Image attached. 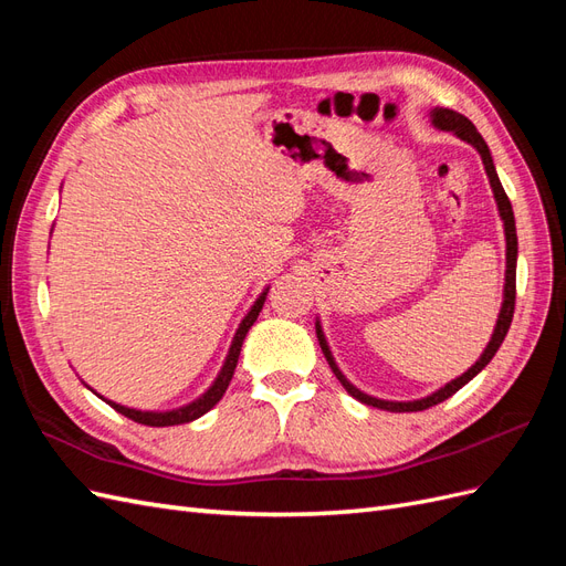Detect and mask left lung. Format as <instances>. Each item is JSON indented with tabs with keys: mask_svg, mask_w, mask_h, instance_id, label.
Segmentation results:
<instances>
[{
	"mask_svg": "<svg viewBox=\"0 0 566 566\" xmlns=\"http://www.w3.org/2000/svg\"><path fill=\"white\" fill-rule=\"evenodd\" d=\"M432 123L439 127V129H447V132H455L460 139H465L468 144H472L479 156H482L484 160V167H486V175H489V181H491V188H493V196H495V202H499V210H501V217L505 221V241H507V271H505V300H503V310H501V316H499V323H495V331H493V337L489 342V347L484 349L482 358L468 370L462 373L460 378L451 380L447 387H441L439 391H434L432 397L427 399H420V401H382V399H373L368 397V394L358 391L354 385L347 382L345 375L339 373V368L335 366L333 356L328 352V345H325V339L321 335V328L316 325V335H318V342H321V349L325 354V358H328V364L333 368V373L337 375V380L342 382V387H345L354 399H358L366 406H373V408H382V410H391V413H413V410H424L430 406H437L441 401H447L449 397H453V394L465 387L474 375L486 368V364L491 361V358L495 356V352H499V347L503 345V339L510 331V323H512V314H515V297H517V229H515V214H512V205H510V198L507 193L503 191V184L499 179V175H495V167H493V160H491V153H489V146L486 142L482 139V134L476 132V127L470 123V119L465 115H460L455 111H449V108H434L432 111Z\"/></svg>",
	"mask_w": 566,
	"mask_h": 566,
	"instance_id": "left-lung-1",
	"label": "left lung"
}]
</instances>
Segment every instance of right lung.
Wrapping results in <instances>:
<instances>
[{
	"mask_svg": "<svg viewBox=\"0 0 566 566\" xmlns=\"http://www.w3.org/2000/svg\"><path fill=\"white\" fill-rule=\"evenodd\" d=\"M264 300H266V293L260 295V300L254 302V306L250 310V314L243 318L241 328H238L235 337H233V345L229 349V356H227V364L224 368H221L219 378L214 380V385L202 394L200 399H196L193 403H188L184 408H177V410H167V413H144V410H134V408H125L119 403H113L108 401V406H113L117 413H123L125 418L134 420V422H142V424H148V427H169V424H181V422H191L196 418H200L202 413H208V410L224 397V391L229 389V382L233 378V370H235V364H238V356H241V347H243V339L250 331V325L256 321V316H260L262 306H264Z\"/></svg>",
	"mask_w": 566,
	"mask_h": 566,
	"instance_id": "1",
	"label": "right lung"
}]
</instances>
